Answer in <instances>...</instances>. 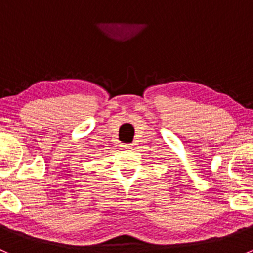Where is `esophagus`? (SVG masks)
I'll use <instances>...</instances> for the list:
<instances>
[{
    "label": "esophagus",
    "mask_w": 253,
    "mask_h": 253,
    "mask_svg": "<svg viewBox=\"0 0 253 253\" xmlns=\"http://www.w3.org/2000/svg\"><path fill=\"white\" fill-rule=\"evenodd\" d=\"M122 149H132V144H120Z\"/></svg>",
    "instance_id": "esophagus-1"
}]
</instances>
